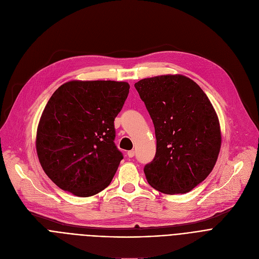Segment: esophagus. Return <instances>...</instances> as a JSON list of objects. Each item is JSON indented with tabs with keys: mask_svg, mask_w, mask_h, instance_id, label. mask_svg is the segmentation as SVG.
<instances>
[{
	"mask_svg": "<svg viewBox=\"0 0 259 259\" xmlns=\"http://www.w3.org/2000/svg\"><path fill=\"white\" fill-rule=\"evenodd\" d=\"M134 154H135V153H134V151H133V150L128 151V152H127V156H128L129 158H132V157L134 156Z\"/></svg>",
	"mask_w": 259,
	"mask_h": 259,
	"instance_id": "1",
	"label": "esophagus"
}]
</instances>
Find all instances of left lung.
Wrapping results in <instances>:
<instances>
[{"mask_svg":"<svg viewBox=\"0 0 259 259\" xmlns=\"http://www.w3.org/2000/svg\"><path fill=\"white\" fill-rule=\"evenodd\" d=\"M153 120L156 154L146 164L148 183L166 194H185L212 170L221 149L219 117L200 86L182 75L134 84Z\"/></svg>","mask_w":259,"mask_h":259,"instance_id":"8db88e82","label":"left lung"}]
</instances>
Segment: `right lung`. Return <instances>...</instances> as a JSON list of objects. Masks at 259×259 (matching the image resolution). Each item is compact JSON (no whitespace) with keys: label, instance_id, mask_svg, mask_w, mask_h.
Here are the masks:
<instances>
[{"label":"right lung","instance_id":"add662e5","mask_svg":"<svg viewBox=\"0 0 259 259\" xmlns=\"http://www.w3.org/2000/svg\"><path fill=\"white\" fill-rule=\"evenodd\" d=\"M130 85L117 81L62 84L40 116L36 152L48 177L77 197L106 188L123 154L114 144V118L122 110Z\"/></svg>","mask_w":259,"mask_h":259}]
</instances>
